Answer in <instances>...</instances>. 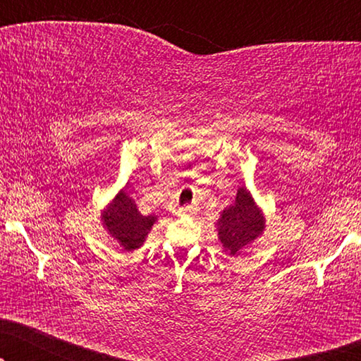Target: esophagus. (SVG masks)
Masks as SVG:
<instances>
[{"instance_id":"34e87169","label":"esophagus","mask_w":361,"mask_h":361,"mask_svg":"<svg viewBox=\"0 0 361 361\" xmlns=\"http://www.w3.org/2000/svg\"><path fill=\"white\" fill-rule=\"evenodd\" d=\"M190 212H192V207L185 205V207H180V209H177L176 215H187V214H190Z\"/></svg>"}]
</instances>
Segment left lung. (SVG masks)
Listing matches in <instances>:
<instances>
[{"label": "left lung", "instance_id": "obj_1", "mask_svg": "<svg viewBox=\"0 0 361 361\" xmlns=\"http://www.w3.org/2000/svg\"><path fill=\"white\" fill-rule=\"evenodd\" d=\"M266 219L263 210L256 205L251 192L238 187L233 204L226 207L216 221L219 240L226 253L235 256L263 235Z\"/></svg>", "mask_w": 361, "mask_h": 361}]
</instances>
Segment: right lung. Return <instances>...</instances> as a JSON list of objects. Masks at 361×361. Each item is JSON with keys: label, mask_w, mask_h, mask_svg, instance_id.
I'll list each match as a JSON object with an SVG mask.
<instances>
[{"label": "right lung", "mask_w": 361, "mask_h": 361, "mask_svg": "<svg viewBox=\"0 0 361 361\" xmlns=\"http://www.w3.org/2000/svg\"><path fill=\"white\" fill-rule=\"evenodd\" d=\"M156 221V215H142L137 210L135 199L125 189L118 192L102 212V224L108 235L113 236L125 251L141 248Z\"/></svg>", "instance_id": "obj_1"}]
</instances>
